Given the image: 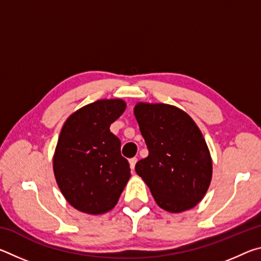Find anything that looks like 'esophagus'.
<instances>
[{
    "instance_id": "esophagus-1",
    "label": "esophagus",
    "mask_w": 261,
    "mask_h": 261,
    "mask_svg": "<svg viewBox=\"0 0 261 261\" xmlns=\"http://www.w3.org/2000/svg\"><path fill=\"white\" fill-rule=\"evenodd\" d=\"M137 161H138V159H137V158H132V159H130V160H129V162H130V167H131V169H132V170L135 169Z\"/></svg>"
}]
</instances>
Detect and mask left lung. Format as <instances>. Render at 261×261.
I'll use <instances>...</instances> for the list:
<instances>
[{
  "mask_svg": "<svg viewBox=\"0 0 261 261\" xmlns=\"http://www.w3.org/2000/svg\"><path fill=\"white\" fill-rule=\"evenodd\" d=\"M135 116L148 148L136 163L138 174L161 208H192L212 179V159L199 127L183 110L165 103H138Z\"/></svg>",
  "mask_w": 261,
  "mask_h": 261,
  "instance_id": "8db88e82",
  "label": "left lung"
}]
</instances>
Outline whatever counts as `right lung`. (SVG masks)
<instances>
[{
    "instance_id": "obj_1",
    "label": "right lung",
    "mask_w": 261,
    "mask_h": 261,
    "mask_svg": "<svg viewBox=\"0 0 261 261\" xmlns=\"http://www.w3.org/2000/svg\"><path fill=\"white\" fill-rule=\"evenodd\" d=\"M125 110L120 99L99 100L77 110L62 127L54 155V174L65 199L87 214L114 208L130 178L121 140L110 124Z\"/></svg>"
}]
</instances>
